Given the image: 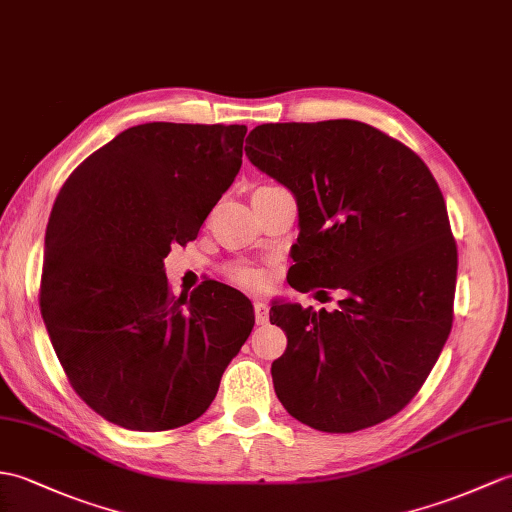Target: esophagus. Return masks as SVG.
<instances>
[{"mask_svg": "<svg viewBox=\"0 0 512 512\" xmlns=\"http://www.w3.org/2000/svg\"><path fill=\"white\" fill-rule=\"evenodd\" d=\"M255 323L257 325H266L268 323V305L255 301Z\"/></svg>", "mask_w": 512, "mask_h": 512, "instance_id": "34e87169", "label": "esophagus"}]
</instances>
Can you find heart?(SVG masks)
<instances>
[{"mask_svg": "<svg viewBox=\"0 0 512 512\" xmlns=\"http://www.w3.org/2000/svg\"><path fill=\"white\" fill-rule=\"evenodd\" d=\"M227 275L233 283H237L240 288H246V290H259V288H264V285H266L264 272H259L255 268H248V266L231 268Z\"/></svg>", "mask_w": 512, "mask_h": 512, "instance_id": "obj_1", "label": "heart"}]
</instances>
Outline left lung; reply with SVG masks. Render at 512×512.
Here are the masks:
<instances>
[{
  "label": "left lung",
  "instance_id": "obj_1",
  "mask_svg": "<svg viewBox=\"0 0 512 512\" xmlns=\"http://www.w3.org/2000/svg\"><path fill=\"white\" fill-rule=\"evenodd\" d=\"M246 157L290 189L299 240L290 285L344 292L334 312L272 303L288 336L272 384L296 421L349 434L417 395L454 320L458 251L430 168L355 120L261 124Z\"/></svg>",
  "mask_w": 512,
  "mask_h": 512
}]
</instances>
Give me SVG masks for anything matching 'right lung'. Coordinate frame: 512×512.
Wrapping results in <instances>:
<instances>
[{
	"instance_id": "add662e5",
	"label": "right lung",
	"mask_w": 512,
	"mask_h": 512,
	"mask_svg": "<svg viewBox=\"0 0 512 512\" xmlns=\"http://www.w3.org/2000/svg\"><path fill=\"white\" fill-rule=\"evenodd\" d=\"M246 126L150 122L69 174L45 231L41 316L78 397L126 430L196 421L255 325L229 285L174 296L185 246L242 168Z\"/></svg>"
}]
</instances>
